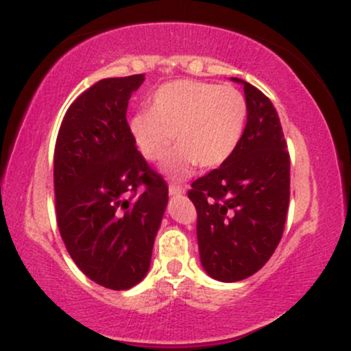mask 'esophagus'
Instances as JSON below:
<instances>
[{
	"label": "esophagus",
	"mask_w": 351,
	"mask_h": 351,
	"mask_svg": "<svg viewBox=\"0 0 351 351\" xmlns=\"http://www.w3.org/2000/svg\"><path fill=\"white\" fill-rule=\"evenodd\" d=\"M168 191H170L171 196L184 195V193H186V188L180 186V184H170V188H168Z\"/></svg>",
	"instance_id": "esophagus-1"
}]
</instances>
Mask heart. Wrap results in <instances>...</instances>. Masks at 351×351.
I'll use <instances>...</instances> for the list:
<instances>
[{
  "instance_id": "heart-1",
  "label": "heart",
  "mask_w": 351,
  "mask_h": 351,
  "mask_svg": "<svg viewBox=\"0 0 351 351\" xmlns=\"http://www.w3.org/2000/svg\"><path fill=\"white\" fill-rule=\"evenodd\" d=\"M247 102L231 86L203 80H173L153 94L152 110H140L128 120V132L150 162L167 156L173 142L178 148L165 165L170 178H186L198 163L215 168L224 163L243 138Z\"/></svg>"
}]
</instances>
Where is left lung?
I'll return each instance as SVG.
<instances>
[{
	"label": "left lung",
	"mask_w": 351,
	"mask_h": 351,
	"mask_svg": "<svg viewBox=\"0 0 351 351\" xmlns=\"http://www.w3.org/2000/svg\"><path fill=\"white\" fill-rule=\"evenodd\" d=\"M231 80L243 84L247 102L243 138L188 191L198 211L201 265L219 282L247 279L271 259L291 198V158L276 108L259 88Z\"/></svg>",
	"instance_id": "obj_1"
}]
</instances>
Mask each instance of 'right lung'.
I'll use <instances>...</instances> for the list:
<instances>
[{
	"instance_id": "obj_1",
	"label": "right lung",
	"mask_w": 351,
	"mask_h": 351,
	"mask_svg": "<svg viewBox=\"0 0 351 351\" xmlns=\"http://www.w3.org/2000/svg\"><path fill=\"white\" fill-rule=\"evenodd\" d=\"M145 75L102 79L72 102L54 150L56 213L72 261L90 280L127 291L150 269L168 186L136 150L127 122Z\"/></svg>"
}]
</instances>
